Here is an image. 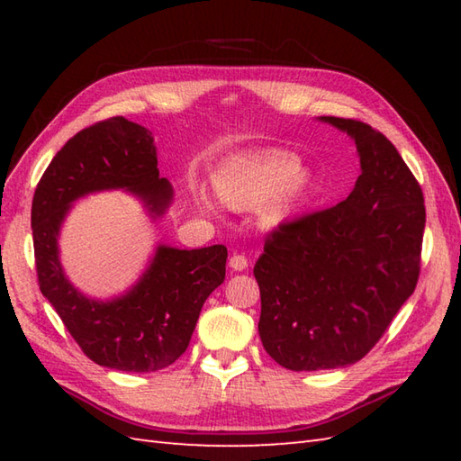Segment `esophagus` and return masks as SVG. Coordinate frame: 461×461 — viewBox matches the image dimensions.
I'll use <instances>...</instances> for the list:
<instances>
[{
    "label": "esophagus",
    "mask_w": 461,
    "mask_h": 461,
    "mask_svg": "<svg viewBox=\"0 0 461 461\" xmlns=\"http://www.w3.org/2000/svg\"><path fill=\"white\" fill-rule=\"evenodd\" d=\"M248 258L243 256V253H233V256L230 258V267L231 269H236V271H243V269H248Z\"/></svg>",
    "instance_id": "esophagus-1"
}]
</instances>
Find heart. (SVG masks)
<instances>
[{
    "mask_svg": "<svg viewBox=\"0 0 461 461\" xmlns=\"http://www.w3.org/2000/svg\"><path fill=\"white\" fill-rule=\"evenodd\" d=\"M299 172L301 160L295 154L273 150L220 166L212 176V184L225 203L233 208H253L261 203V223L279 225L307 188ZM200 202L208 205L205 198Z\"/></svg>",
    "mask_w": 461,
    "mask_h": 461,
    "instance_id": "heart-1",
    "label": "heart"
}]
</instances>
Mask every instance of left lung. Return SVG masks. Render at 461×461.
<instances>
[{"mask_svg":"<svg viewBox=\"0 0 461 461\" xmlns=\"http://www.w3.org/2000/svg\"><path fill=\"white\" fill-rule=\"evenodd\" d=\"M321 121L357 144L355 190L281 223L253 267L263 348L289 370L339 368L368 355L420 277L426 208L414 174L370 124Z\"/></svg>","mask_w":461,"mask_h":461,"instance_id":"left-lung-1","label":"left lung"}]
</instances>
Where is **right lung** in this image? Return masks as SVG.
<instances>
[{"label":"right lung","instance_id":"obj_1","mask_svg":"<svg viewBox=\"0 0 461 461\" xmlns=\"http://www.w3.org/2000/svg\"><path fill=\"white\" fill-rule=\"evenodd\" d=\"M134 192L154 215L172 200L160 178L152 132L113 116L67 140L39 180L32 228L37 281L77 345L93 362L124 372L170 366L190 345L200 311L225 279V246H158L140 281L122 297L95 301L77 291L59 261L57 238L75 200L101 190Z\"/></svg>","mask_w":461,"mask_h":461}]
</instances>
